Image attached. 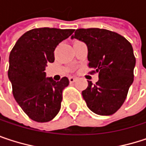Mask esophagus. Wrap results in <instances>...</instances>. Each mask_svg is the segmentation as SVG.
I'll use <instances>...</instances> for the list:
<instances>
[{
  "mask_svg": "<svg viewBox=\"0 0 146 146\" xmlns=\"http://www.w3.org/2000/svg\"><path fill=\"white\" fill-rule=\"evenodd\" d=\"M77 80V78H75V77H69V82L70 83H73V82H75Z\"/></svg>",
  "mask_w": 146,
  "mask_h": 146,
  "instance_id": "obj_1",
  "label": "esophagus"
}]
</instances>
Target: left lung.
<instances>
[{"label":"left lung","mask_w":146,"mask_h":146,"mask_svg":"<svg viewBox=\"0 0 146 146\" xmlns=\"http://www.w3.org/2000/svg\"><path fill=\"white\" fill-rule=\"evenodd\" d=\"M75 38L87 44L90 73L99 80L82 91L87 106L96 114L108 116L123 104L133 81L135 57L132 44L121 35L104 29H78Z\"/></svg>","instance_id":"1"}]
</instances>
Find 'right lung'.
I'll use <instances>...</instances> for the list:
<instances>
[{
	"label": "right lung",
	"instance_id": "obj_1",
	"mask_svg": "<svg viewBox=\"0 0 146 146\" xmlns=\"http://www.w3.org/2000/svg\"><path fill=\"white\" fill-rule=\"evenodd\" d=\"M74 29L40 28L23 34L9 56L8 78L16 102L32 120H52L61 109L62 90L69 84L67 77L56 82L45 78V66L55 61L54 50Z\"/></svg>",
	"mask_w": 146,
	"mask_h": 146
}]
</instances>
